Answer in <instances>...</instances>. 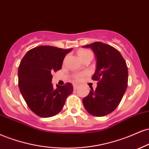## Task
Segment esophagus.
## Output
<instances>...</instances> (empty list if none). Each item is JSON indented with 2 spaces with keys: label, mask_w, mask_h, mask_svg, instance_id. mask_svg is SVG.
<instances>
[{
  "label": "esophagus",
  "mask_w": 149,
  "mask_h": 149,
  "mask_svg": "<svg viewBox=\"0 0 149 149\" xmlns=\"http://www.w3.org/2000/svg\"><path fill=\"white\" fill-rule=\"evenodd\" d=\"M78 86V84H74L73 85V87H74V89H76L77 88Z\"/></svg>",
  "instance_id": "34e87169"
}]
</instances>
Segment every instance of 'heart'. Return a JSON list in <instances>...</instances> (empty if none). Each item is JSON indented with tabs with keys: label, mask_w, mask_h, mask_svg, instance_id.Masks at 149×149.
Returning a JSON list of instances; mask_svg holds the SVG:
<instances>
[{
	"label": "heart",
	"mask_w": 149,
	"mask_h": 149,
	"mask_svg": "<svg viewBox=\"0 0 149 149\" xmlns=\"http://www.w3.org/2000/svg\"><path fill=\"white\" fill-rule=\"evenodd\" d=\"M78 56L79 57L80 59L84 58L89 56H93V54L91 52V51L88 50V49H81L78 52ZM84 76V74H78L76 75V79H77L79 80L82 78V77Z\"/></svg>",
	"instance_id": "1"
}]
</instances>
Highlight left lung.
Masks as SVG:
<instances>
[{"instance_id": "1", "label": "left lung", "mask_w": 149, "mask_h": 149, "mask_svg": "<svg viewBox=\"0 0 149 149\" xmlns=\"http://www.w3.org/2000/svg\"><path fill=\"white\" fill-rule=\"evenodd\" d=\"M91 48L96 58V69L92 79L97 81L95 91L91 88L84 97V106L94 116H104L118 107L127 87L128 70L126 62L114 47L100 42L83 46Z\"/></svg>"}]
</instances>
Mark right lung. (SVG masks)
Segmentation results:
<instances>
[{
    "mask_svg": "<svg viewBox=\"0 0 149 149\" xmlns=\"http://www.w3.org/2000/svg\"><path fill=\"white\" fill-rule=\"evenodd\" d=\"M72 49L40 46L29 50L18 70L19 88L33 112L43 118L55 116L63 108L66 98L73 92V86L52 85L53 72L62 68L66 54Z\"/></svg>",
    "mask_w": 149,
    "mask_h": 149,
    "instance_id": "obj_1",
    "label": "right lung"
}]
</instances>
